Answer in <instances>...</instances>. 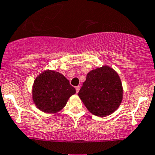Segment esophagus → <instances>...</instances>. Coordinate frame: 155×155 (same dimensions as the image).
I'll return each instance as SVG.
<instances>
[{
    "instance_id": "34e87169",
    "label": "esophagus",
    "mask_w": 155,
    "mask_h": 155,
    "mask_svg": "<svg viewBox=\"0 0 155 155\" xmlns=\"http://www.w3.org/2000/svg\"><path fill=\"white\" fill-rule=\"evenodd\" d=\"M80 89H81V86H77V87H75V89H76V92L78 93V92H79Z\"/></svg>"
}]
</instances>
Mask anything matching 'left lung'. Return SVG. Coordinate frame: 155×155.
<instances>
[{"instance_id": "left-lung-1", "label": "left lung", "mask_w": 155, "mask_h": 155, "mask_svg": "<svg viewBox=\"0 0 155 155\" xmlns=\"http://www.w3.org/2000/svg\"><path fill=\"white\" fill-rule=\"evenodd\" d=\"M87 110L104 117L116 111L123 98V88L119 74L110 66L92 70L78 92Z\"/></svg>"}]
</instances>
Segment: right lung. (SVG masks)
Segmentation results:
<instances>
[{
  "instance_id": "obj_1",
  "label": "right lung",
  "mask_w": 155,
  "mask_h": 155,
  "mask_svg": "<svg viewBox=\"0 0 155 155\" xmlns=\"http://www.w3.org/2000/svg\"><path fill=\"white\" fill-rule=\"evenodd\" d=\"M76 90L60 72L46 70L33 82L32 97L38 109L46 113H55L66 106Z\"/></svg>"
}]
</instances>
